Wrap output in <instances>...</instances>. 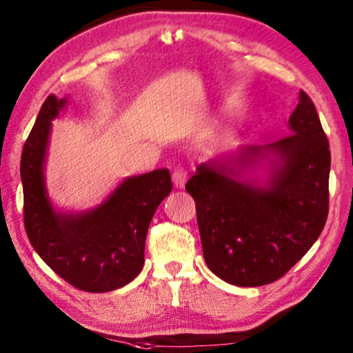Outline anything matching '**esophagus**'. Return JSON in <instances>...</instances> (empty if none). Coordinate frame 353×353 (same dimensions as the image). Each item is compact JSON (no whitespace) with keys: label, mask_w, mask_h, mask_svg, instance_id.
I'll return each mask as SVG.
<instances>
[{"label":"esophagus","mask_w":353,"mask_h":353,"mask_svg":"<svg viewBox=\"0 0 353 353\" xmlns=\"http://www.w3.org/2000/svg\"><path fill=\"white\" fill-rule=\"evenodd\" d=\"M187 177H188V172L185 168L177 166V168H174V171H172V182H174V185L179 188H182L183 185H185Z\"/></svg>","instance_id":"obj_1"}]
</instances>
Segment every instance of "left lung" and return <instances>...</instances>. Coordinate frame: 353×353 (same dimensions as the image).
<instances>
[{"instance_id": "obj_1", "label": "left lung", "mask_w": 353, "mask_h": 353, "mask_svg": "<svg viewBox=\"0 0 353 353\" xmlns=\"http://www.w3.org/2000/svg\"><path fill=\"white\" fill-rule=\"evenodd\" d=\"M298 99L290 134L201 163L185 185L196 203L204 261L233 285L277 281L327 222L330 144L311 98L301 90ZM259 169L267 174H246Z\"/></svg>"}]
</instances>
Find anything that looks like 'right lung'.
<instances>
[{
	"label": "right lung",
	"instance_id": "1",
	"mask_svg": "<svg viewBox=\"0 0 353 353\" xmlns=\"http://www.w3.org/2000/svg\"><path fill=\"white\" fill-rule=\"evenodd\" d=\"M68 98L50 94L42 104L20 160L25 230L33 249L79 290L104 293L130 283L144 266V245L157 208L172 190L168 170L123 179L98 206L63 212L46 185L52 120Z\"/></svg>",
	"mask_w": 353,
	"mask_h": 353
}]
</instances>
